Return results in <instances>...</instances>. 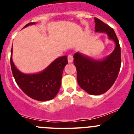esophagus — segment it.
<instances>
[{
    "label": "esophagus",
    "mask_w": 134,
    "mask_h": 134,
    "mask_svg": "<svg viewBox=\"0 0 134 134\" xmlns=\"http://www.w3.org/2000/svg\"><path fill=\"white\" fill-rule=\"evenodd\" d=\"M73 60H74V58H73V55H69L68 56V61L69 63H72L73 62Z\"/></svg>",
    "instance_id": "obj_1"
}]
</instances>
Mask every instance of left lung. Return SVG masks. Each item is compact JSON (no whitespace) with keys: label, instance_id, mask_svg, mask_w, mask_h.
<instances>
[{"label":"left lung","instance_id":"1","mask_svg":"<svg viewBox=\"0 0 134 134\" xmlns=\"http://www.w3.org/2000/svg\"><path fill=\"white\" fill-rule=\"evenodd\" d=\"M95 31L106 34L115 44L113 52L100 60L92 58L78 52L74 55L77 70V81L80 88L93 95L107 92L118 78L121 67V48L117 35L111 27L94 18Z\"/></svg>","mask_w":134,"mask_h":134}]
</instances>
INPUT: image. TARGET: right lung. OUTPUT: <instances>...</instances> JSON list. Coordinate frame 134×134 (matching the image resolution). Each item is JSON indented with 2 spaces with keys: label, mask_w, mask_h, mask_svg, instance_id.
I'll list each match as a JSON object with an SVG mask.
<instances>
[{
  "label": "right lung",
  "mask_w": 134,
  "mask_h": 134,
  "mask_svg": "<svg viewBox=\"0 0 134 134\" xmlns=\"http://www.w3.org/2000/svg\"><path fill=\"white\" fill-rule=\"evenodd\" d=\"M35 23H29L23 28ZM13 46L10 55L12 72L16 84L25 94L39 101H46L54 99L61 86L62 73L68 64V56L59 57L47 68L38 73L25 74L16 68L13 58Z\"/></svg>",
  "instance_id": "add662e5"
}]
</instances>
